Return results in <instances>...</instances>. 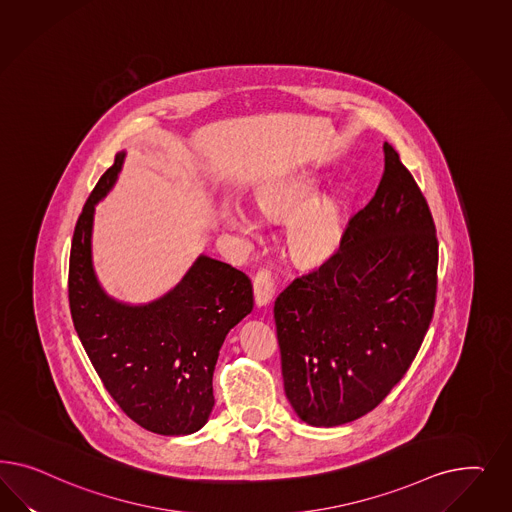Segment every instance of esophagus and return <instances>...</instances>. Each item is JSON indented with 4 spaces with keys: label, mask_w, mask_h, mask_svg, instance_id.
Wrapping results in <instances>:
<instances>
[{
    "label": "esophagus",
    "mask_w": 512,
    "mask_h": 512,
    "mask_svg": "<svg viewBox=\"0 0 512 512\" xmlns=\"http://www.w3.org/2000/svg\"><path fill=\"white\" fill-rule=\"evenodd\" d=\"M253 296L257 306H266L270 304L274 296V278L268 268H261L255 278H253Z\"/></svg>",
    "instance_id": "34e87169"
}]
</instances>
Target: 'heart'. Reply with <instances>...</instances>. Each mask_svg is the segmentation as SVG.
Masks as SVG:
<instances>
[{"label":"heart","mask_w":512,"mask_h":512,"mask_svg":"<svg viewBox=\"0 0 512 512\" xmlns=\"http://www.w3.org/2000/svg\"><path fill=\"white\" fill-rule=\"evenodd\" d=\"M315 191L317 182L308 174H293L266 187L257 197V206L264 216H285L299 208L287 219L283 240L285 248L300 263H321L328 259L338 248L343 234L340 202L332 197H317L308 203ZM225 219L242 233H251L257 227L255 217L240 204L229 206Z\"/></svg>","instance_id":"obj_1"}]
</instances>
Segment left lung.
Here are the masks:
<instances>
[{
  "instance_id": "obj_1",
  "label": "left lung",
  "mask_w": 512,
  "mask_h": 512,
  "mask_svg": "<svg viewBox=\"0 0 512 512\" xmlns=\"http://www.w3.org/2000/svg\"><path fill=\"white\" fill-rule=\"evenodd\" d=\"M383 152L381 182L340 249L274 304L285 394L311 426H340L383 402L434 317V217L398 152L388 142Z\"/></svg>"
}]
</instances>
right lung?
Wrapping results in <instances>:
<instances>
[{
    "label": "right lung",
    "instance_id": "add662e5",
    "mask_svg": "<svg viewBox=\"0 0 512 512\" xmlns=\"http://www.w3.org/2000/svg\"><path fill=\"white\" fill-rule=\"evenodd\" d=\"M124 157L116 154L78 216L69 257L71 317L95 372L129 419L154 434H193L214 407L212 377L225 336L253 310L251 281L201 255L150 304L110 298L93 272V210L116 184Z\"/></svg>",
    "mask_w": 512,
    "mask_h": 512
}]
</instances>
